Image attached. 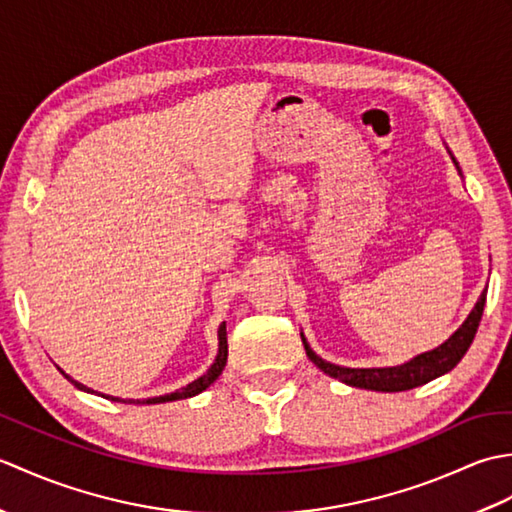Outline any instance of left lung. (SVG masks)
<instances>
[{
	"mask_svg": "<svg viewBox=\"0 0 512 512\" xmlns=\"http://www.w3.org/2000/svg\"><path fill=\"white\" fill-rule=\"evenodd\" d=\"M449 156L453 160L455 169L462 176V169L458 165V160L451 154V149L447 147ZM484 303H486V288L477 299L475 308L469 312V317L464 319V323L455 330L447 341L438 345L436 350L422 352L418 356L409 358L407 363H400L394 367H343V365H334L330 361H325L317 352L312 350L310 343L306 341V336L301 332V341L303 347H306V354L310 361L317 365L323 374H328L341 383L350 385V387H361V389H372V391H407L413 387L427 385L433 378H440L444 374H449L451 369L462 361V356L469 350L477 325L482 321V312H484Z\"/></svg>",
	"mask_w": 512,
	"mask_h": 512,
	"instance_id": "left-lung-1",
	"label": "left lung"
}]
</instances>
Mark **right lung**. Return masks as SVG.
Here are the masks:
<instances>
[{"label": "right lung", "instance_id": "right-lung-1", "mask_svg": "<svg viewBox=\"0 0 512 512\" xmlns=\"http://www.w3.org/2000/svg\"><path fill=\"white\" fill-rule=\"evenodd\" d=\"M226 356H228V343H226V321H222V325H220V330H217V356H215V361H213V365L206 369V372L200 376V378H195L193 383H189L187 387H182V389H176V391H171V394H165V396H156V398H147V400H123V398H116V396H105L103 394V398H107V400H114V402H129V405H158V402H171V400H182V398H191V396H198V394H202V391L206 389V387H211L215 380H217V376L222 374V369H224V365H226ZM59 372L70 380V383L76 387V389H81V391H88V394H96L94 389H90V387H85V385H81L79 380H74V378H70L68 374L63 372V369H59Z\"/></svg>", "mask_w": 512, "mask_h": 512}]
</instances>
